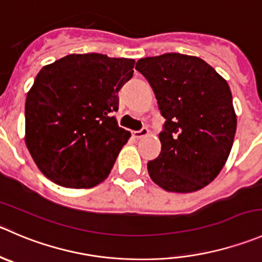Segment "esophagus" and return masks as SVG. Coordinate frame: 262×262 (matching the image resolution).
Here are the masks:
<instances>
[{
  "mask_svg": "<svg viewBox=\"0 0 262 262\" xmlns=\"http://www.w3.org/2000/svg\"><path fill=\"white\" fill-rule=\"evenodd\" d=\"M147 134H148V129H147L146 126H143V128L139 129V130L133 132V137H134V138H137V139L142 138V137L147 136Z\"/></svg>",
  "mask_w": 262,
  "mask_h": 262,
  "instance_id": "obj_1",
  "label": "esophagus"
}]
</instances>
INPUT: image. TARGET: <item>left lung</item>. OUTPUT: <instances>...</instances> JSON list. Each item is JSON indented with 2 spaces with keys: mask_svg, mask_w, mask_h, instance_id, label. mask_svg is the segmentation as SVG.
<instances>
[{
  "mask_svg": "<svg viewBox=\"0 0 262 262\" xmlns=\"http://www.w3.org/2000/svg\"><path fill=\"white\" fill-rule=\"evenodd\" d=\"M136 69L151 85L165 123L161 152L147 169L169 192H194L216 178L232 149L237 116L227 80L202 58L164 53Z\"/></svg>",
  "mask_w": 262,
  "mask_h": 262,
  "instance_id": "1",
  "label": "left lung"
}]
</instances>
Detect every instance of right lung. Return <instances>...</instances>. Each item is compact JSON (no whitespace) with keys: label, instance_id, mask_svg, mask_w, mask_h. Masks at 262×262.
<instances>
[{"label":"right lung","instance_id":"1","mask_svg":"<svg viewBox=\"0 0 262 262\" xmlns=\"http://www.w3.org/2000/svg\"><path fill=\"white\" fill-rule=\"evenodd\" d=\"M134 63L102 53H74L40 69L25 102V143L48 179L79 189L107 178L130 137L114 113Z\"/></svg>","mask_w":262,"mask_h":262}]
</instances>
